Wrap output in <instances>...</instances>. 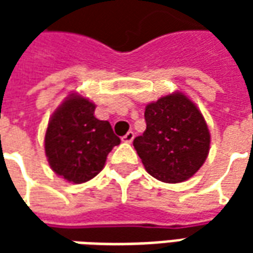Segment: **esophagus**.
<instances>
[{
    "mask_svg": "<svg viewBox=\"0 0 253 253\" xmlns=\"http://www.w3.org/2000/svg\"><path fill=\"white\" fill-rule=\"evenodd\" d=\"M132 139H134V132H132V131H128L126 135H123V137H122V141H123V142H126V143L132 142Z\"/></svg>",
    "mask_w": 253,
    "mask_h": 253,
    "instance_id": "obj_1",
    "label": "esophagus"
}]
</instances>
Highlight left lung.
Wrapping results in <instances>:
<instances>
[{"label":"left lung","instance_id":"8db88e82","mask_svg":"<svg viewBox=\"0 0 253 253\" xmlns=\"http://www.w3.org/2000/svg\"><path fill=\"white\" fill-rule=\"evenodd\" d=\"M145 121L146 130L132 143L149 175L164 183L195 175L210 150V132L198 107L176 92L149 103Z\"/></svg>","mask_w":253,"mask_h":253}]
</instances>
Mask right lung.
I'll return each instance as SVG.
<instances>
[{
	"label": "right lung",
	"mask_w": 253,
	"mask_h": 253,
	"mask_svg": "<svg viewBox=\"0 0 253 253\" xmlns=\"http://www.w3.org/2000/svg\"><path fill=\"white\" fill-rule=\"evenodd\" d=\"M94 108L86 97L72 93L47 126L44 150L48 164L58 176L74 184L93 179L112 148L121 143L110 122L93 115Z\"/></svg>",
	"instance_id": "add662e5"
}]
</instances>
